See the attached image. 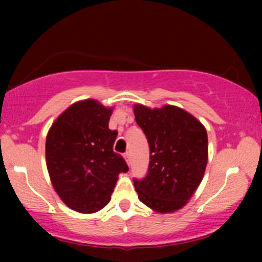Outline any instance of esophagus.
Returning <instances> with one entry per match:
<instances>
[{
    "mask_svg": "<svg viewBox=\"0 0 262 262\" xmlns=\"http://www.w3.org/2000/svg\"><path fill=\"white\" fill-rule=\"evenodd\" d=\"M124 159H125V161H126L127 166H130V163H131V156H130V154H128V152L124 154Z\"/></svg>",
    "mask_w": 262,
    "mask_h": 262,
    "instance_id": "esophagus-1",
    "label": "esophagus"
}]
</instances>
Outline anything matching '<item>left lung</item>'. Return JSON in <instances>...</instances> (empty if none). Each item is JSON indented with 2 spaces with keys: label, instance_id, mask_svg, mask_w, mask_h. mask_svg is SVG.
Wrapping results in <instances>:
<instances>
[{
  "label": "left lung",
  "instance_id": "8db88e82",
  "mask_svg": "<svg viewBox=\"0 0 262 262\" xmlns=\"http://www.w3.org/2000/svg\"><path fill=\"white\" fill-rule=\"evenodd\" d=\"M134 113L150 148L148 175L135 180L138 199L157 213H173L188 203L205 174L206 128L174 105L150 108L136 103Z\"/></svg>",
  "mask_w": 262,
  "mask_h": 262
}]
</instances>
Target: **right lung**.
<instances>
[{"label": "right lung", "mask_w": 262, "mask_h": 262, "mask_svg": "<svg viewBox=\"0 0 262 262\" xmlns=\"http://www.w3.org/2000/svg\"><path fill=\"white\" fill-rule=\"evenodd\" d=\"M113 107L95 99L74 102L57 117L46 136L50 180L62 202L80 213H95L110 203L118 175L127 164L113 151L117 131L108 128Z\"/></svg>", "instance_id": "right-lung-1"}]
</instances>
